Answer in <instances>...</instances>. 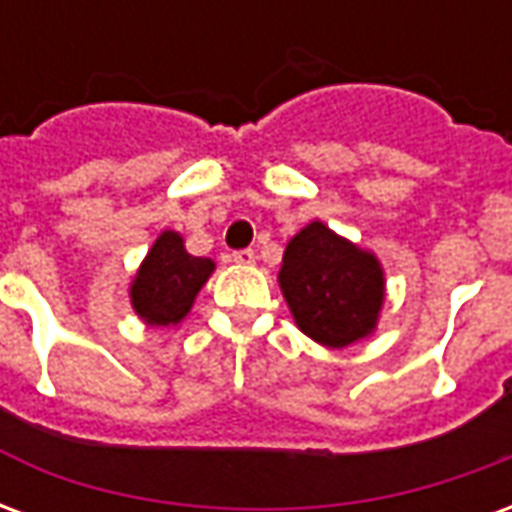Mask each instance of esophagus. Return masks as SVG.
Here are the masks:
<instances>
[{
	"label": "esophagus",
	"mask_w": 512,
	"mask_h": 512,
	"mask_svg": "<svg viewBox=\"0 0 512 512\" xmlns=\"http://www.w3.org/2000/svg\"><path fill=\"white\" fill-rule=\"evenodd\" d=\"M230 257H233V263H238V266H252L255 263V252L252 249H235Z\"/></svg>",
	"instance_id": "obj_1"
}]
</instances>
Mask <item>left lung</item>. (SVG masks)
<instances>
[{
    "label": "left lung",
    "instance_id": "left-lung-1",
    "mask_svg": "<svg viewBox=\"0 0 512 512\" xmlns=\"http://www.w3.org/2000/svg\"><path fill=\"white\" fill-rule=\"evenodd\" d=\"M279 285L299 329L329 348L376 329L384 304V271L370 252L312 222L285 249Z\"/></svg>",
    "mask_w": 512,
    "mask_h": 512
}]
</instances>
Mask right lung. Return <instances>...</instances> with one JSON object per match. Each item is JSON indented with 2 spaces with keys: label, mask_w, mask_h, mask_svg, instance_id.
<instances>
[{
  "label": "right lung",
  "mask_w": 512,
  "mask_h": 512,
  "mask_svg": "<svg viewBox=\"0 0 512 512\" xmlns=\"http://www.w3.org/2000/svg\"><path fill=\"white\" fill-rule=\"evenodd\" d=\"M211 271L213 260L189 255L178 233H161L131 285L136 315L145 318L150 326L183 321Z\"/></svg>",
  "instance_id": "add662e5"
}]
</instances>
